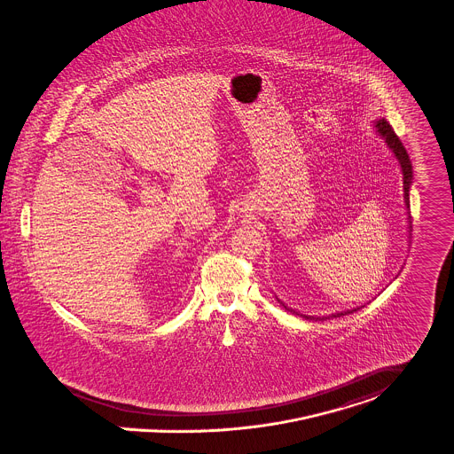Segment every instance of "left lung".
Segmentation results:
<instances>
[{
    "label": "left lung",
    "mask_w": 454,
    "mask_h": 454,
    "mask_svg": "<svg viewBox=\"0 0 454 454\" xmlns=\"http://www.w3.org/2000/svg\"><path fill=\"white\" fill-rule=\"evenodd\" d=\"M376 131L383 137V140L387 142V145L392 149V153L395 154V158H397V161H399V165H401V169H403V175H404V201H406V207H408V213H410V232H411L412 218L411 211H410V185H411L412 166L411 161H410V156H408V153H406L403 142H401L399 137L395 135L394 128L388 124L387 120L376 121ZM356 310H357V309L347 310V312H340V314H333V317H340V316H345V314H352V312H356ZM298 316H300V314H298ZM301 316H303V314H301ZM303 317H305V319H312V317H309V316H303ZM323 319H330V317H323ZM323 319H321V321H323Z\"/></svg>",
    "instance_id": "1"
}]
</instances>
